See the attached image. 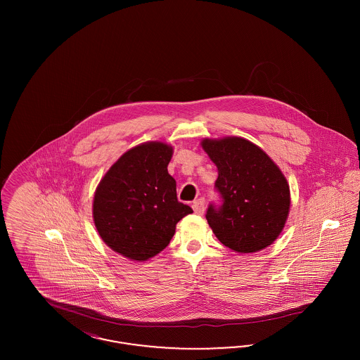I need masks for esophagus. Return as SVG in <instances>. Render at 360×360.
Masks as SVG:
<instances>
[{
    "label": "esophagus",
    "mask_w": 360,
    "mask_h": 360,
    "mask_svg": "<svg viewBox=\"0 0 360 360\" xmlns=\"http://www.w3.org/2000/svg\"><path fill=\"white\" fill-rule=\"evenodd\" d=\"M193 210H194L195 214H200V216L204 214V212H205V200L200 198V200L194 201L193 202Z\"/></svg>",
    "instance_id": "34e87169"
}]
</instances>
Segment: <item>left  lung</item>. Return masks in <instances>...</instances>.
I'll return each instance as SVG.
<instances>
[{
	"instance_id": "1",
	"label": "left lung",
	"mask_w": 360,
	"mask_h": 360,
	"mask_svg": "<svg viewBox=\"0 0 360 360\" xmlns=\"http://www.w3.org/2000/svg\"><path fill=\"white\" fill-rule=\"evenodd\" d=\"M201 146L219 170L214 188L221 205L210 204L205 214L216 238L240 254L273 244L290 210V188L279 167L243 137L204 139Z\"/></svg>"
}]
</instances>
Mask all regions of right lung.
<instances>
[{"label":"right lung","mask_w":360,"mask_h":360,"mask_svg":"<svg viewBox=\"0 0 360 360\" xmlns=\"http://www.w3.org/2000/svg\"><path fill=\"white\" fill-rule=\"evenodd\" d=\"M172 147L160 141L136 146L105 174L94 194L93 219L108 247L132 260L163 251L175 225L193 209L178 201L167 172Z\"/></svg>","instance_id":"1"}]
</instances>
